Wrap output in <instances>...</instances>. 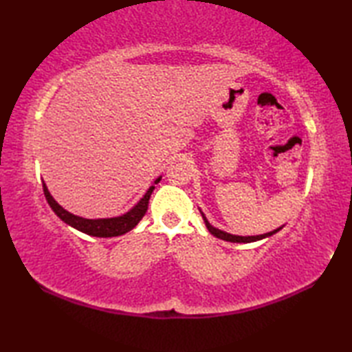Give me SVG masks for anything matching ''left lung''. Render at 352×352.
Returning a JSON list of instances; mask_svg holds the SVG:
<instances>
[{
    "instance_id": "obj_1",
    "label": "left lung",
    "mask_w": 352,
    "mask_h": 352,
    "mask_svg": "<svg viewBox=\"0 0 352 352\" xmlns=\"http://www.w3.org/2000/svg\"><path fill=\"white\" fill-rule=\"evenodd\" d=\"M201 214H203V213H201ZM203 219H204V222H206V227H207V230L210 231V233H212L213 236H216L218 239H222V241H227V242H236V243H250V242L261 241V239L272 236V234H275V233H276V231H280V230H281V227H280V228H276V230L271 231V233L260 234V236H234V234H228V233H226V231L218 230V228H214L213 226H210V222L207 221V218H206L204 214H203Z\"/></svg>"
}]
</instances>
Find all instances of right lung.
I'll list each match as a JSON object with an SVG mask.
<instances>
[{"label":"right lung","instance_id":"1","mask_svg":"<svg viewBox=\"0 0 352 352\" xmlns=\"http://www.w3.org/2000/svg\"><path fill=\"white\" fill-rule=\"evenodd\" d=\"M160 180H162V177L157 178L154 183L157 184ZM153 190H154V186H151V188L146 190L144 198H142L130 212H126L122 216H118V218H107V219H86V218H80V216L66 212L62 206H58L57 201L51 197V193L48 192L47 186H45V183H43L45 198H47L50 207L54 210V213L58 216V218L68 223V226L77 228L78 231H81V233H86L89 236H96V237L121 236V234L129 233L130 230L136 227L139 221L144 218V214L148 210L149 197H151Z\"/></svg>","mask_w":352,"mask_h":352}]
</instances>
